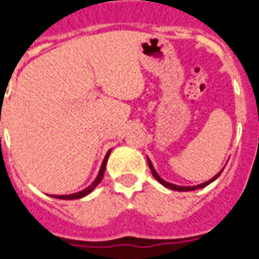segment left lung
I'll return each instance as SVG.
<instances>
[{
  "mask_svg": "<svg viewBox=\"0 0 259 259\" xmlns=\"http://www.w3.org/2000/svg\"><path fill=\"white\" fill-rule=\"evenodd\" d=\"M147 162H148V166H150V169H151L152 172V176L155 178V179L161 183L162 186H165V187H168V189H170V190H175V191H193V190H198V189H202V187H205V186L211 185L213 180H217L218 178H219V175L222 174V170L221 172H218L212 179L206 180V182H204V183H201V185H197V186H178V185H174V183H169V182H166V180H163L159 175L157 174V170H155V168L152 166V162L150 161V158L147 157Z\"/></svg>",
  "mask_w": 259,
  "mask_h": 259,
  "instance_id": "8db88e82",
  "label": "left lung"
}]
</instances>
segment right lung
I'll return each instance as SVG.
<instances>
[{
	"label": "right lung",
	"instance_id": "obj_1",
	"mask_svg": "<svg viewBox=\"0 0 259 259\" xmlns=\"http://www.w3.org/2000/svg\"><path fill=\"white\" fill-rule=\"evenodd\" d=\"M109 154H111V150L107 152V155H105V158H104V161H102L101 163V168H100V172H98V175H97L96 180H94L90 186H87L84 190L77 191V193H73V194L51 195V197H54V198H58V200H77V198H83V197H85L87 194H90L91 191L94 190L97 186H98V183L101 182L102 178H104V172H105V166H107V161H108V157H109Z\"/></svg>",
	"mask_w": 259,
	"mask_h": 259
}]
</instances>
